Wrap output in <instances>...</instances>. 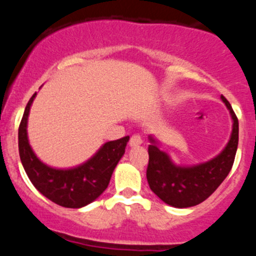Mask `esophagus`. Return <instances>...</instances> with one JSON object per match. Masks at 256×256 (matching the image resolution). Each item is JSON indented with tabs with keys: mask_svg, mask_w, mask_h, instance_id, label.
Segmentation results:
<instances>
[{
	"mask_svg": "<svg viewBox=\"0 0 256 256\" xmlns=\"http://www.w3.org/2000/svg\"><path fill=\"white\" fill-rule=\"evenodd\" d=\"M142 143H143V140H142V138H140V136H138V134H134V136H132L130 138V143H128V144H130V146L134 148V146H140Z\"/></svg>",
	"mask_w": 256,
	"mask_h": 256,
	"instance_id": "esophagus-1",
	"label": "esophagus"
}]
</instances>
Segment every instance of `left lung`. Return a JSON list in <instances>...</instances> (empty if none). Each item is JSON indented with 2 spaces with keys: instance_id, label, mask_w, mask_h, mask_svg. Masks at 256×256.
Instances as JSON below:
<instances>
[{
  "instance_id": "8db88e82",
  "label": "left lung",
  "mask_w": 256,
  "mask_h": 256,
  "mask_svg": "<svg viewBox=\"0 0 256 256\" xmlns=\"http://www.w3.org/2000/svg\"><path fill=\"white\" fill-rule=\"evenodd\" d=\"M232 119L228 143L218 155L195 165H178L160 149L156 137L149 134V164L146 179L152 192L161 201L176 208H188L204 202L230 173L238 146V120L231 104L220 96Z\"/></svg>"
}]
</instances>
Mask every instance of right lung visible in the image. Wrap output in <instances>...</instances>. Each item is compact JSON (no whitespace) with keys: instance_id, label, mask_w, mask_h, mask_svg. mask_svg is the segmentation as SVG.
I'll list each match as a JSON object with an SVG mask.
<instances>
[{"instance_id":"obj_1","label":"right lung","mask_w":256,"mask_h":256,"mask_svg":"<svg viewBox=\"0 0 256 256\" xmlns=\"http://www.w3.org/2000/svg\"><path fill=\"white\" fill-rule=\"evenodd\" d=\"M36 96L34 92L28 101L19 126V155L22 167L34 186L54 204L67 208L85 207L107 189L130 137L106 142L80 165L70 168L46 165L34 152L28 134V114Z\"/></svg>"}]
</instances>
